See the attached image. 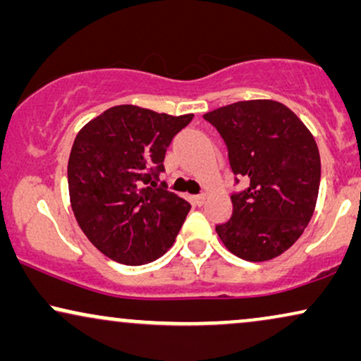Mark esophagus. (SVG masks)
I'll return each instance as SVG.
<instances>
[{
	"mask_svg": "<svg viewBox=\"0 0 361 361\" xmlns=\"http://www.w3.org/2000/svg\"><path fill=\"white\" fill-rule=\"evenodd\" d=\"M191 200H193V203L196 204V207H203L204 200H207V196H204V195H195Z\"/></svg>",
	"mask_w": 361,
	"mask_h": 361,
	"instance_id": "obj_1",
	"label": "esophagus"
}]
</instances>
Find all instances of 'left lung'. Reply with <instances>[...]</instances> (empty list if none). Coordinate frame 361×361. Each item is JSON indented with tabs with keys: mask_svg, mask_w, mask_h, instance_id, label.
Returning <instances> with one entry per match:
<instances>
[{
	"mask_svg": "<svg viewBox=\"0 0 361 361\" xmlns=\"http://www.w3.org/2000/svg\"><path fill=\"white\" fill-rule=\"evenodd\" d=\"M216 128L235 175L246 188L231 193L230 220L216 233L246 262H267L307 228L320 188V153L302 120L273 99H250L203 115Z\"/></svg>",
	"mask_w": 361,
	"mask_h": 361,
	"instance_id": "1",
	"label": "left lung"
}]
</instances>
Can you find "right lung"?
<instances>
[{"instance_id": "right-lung-1", "label": "right lung", "mask_w": 361, "mask_h": 361, "mask_svg": "<svg viewBox=\"0 0 361 361\" xmlns=\"http://www.w3.org/2000/svg\"><path fill=\"white\" fill-rule=\"evenodd\" d=\"M193 115L120 104L81 128L68 159L71 208L103 255L138 267L175 241L190 203L158 185L166 148Z\"/></svg>"}]
</instances>
